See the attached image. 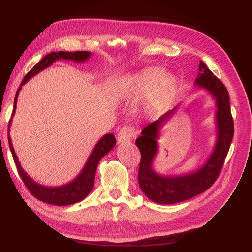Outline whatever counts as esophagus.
Instances as JSON below:
<instances>
[{"instance_id":"34e87169","label":"esophagus","mask_w":252,"mask_h":252,"mask_svg":"<svg viewBox=\"0 0 252 252\" xmlns=\"http://www.w3.org/2000/svg\"><path fill=\"white\" fill-rule=\"evenodd\" d=\"M138 131L133 126L126 125L121 128V130L118 133V142L119 143H127L136 138Z\"/></svg>"}]
</instances>
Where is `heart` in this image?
<instances>
[{"instance_id":"obj_1","label":"heart","mask_w":252,"mask_h":252,"mask_svg":"<svg viewBox=\"0 0 252 252\" xmlns=\"http://www.w3.org/2000/svg\"><path fill=\"white\" fill-rule=\"evenodd\" d=\"M163 72L161 68L151 67L133 75L131 79L133 94L138 95L147 94L156 86L152 104L157 106L162 103L166 97L172 94L177 85V80L172 74H163Z\"/></svg>"}]
</instances>
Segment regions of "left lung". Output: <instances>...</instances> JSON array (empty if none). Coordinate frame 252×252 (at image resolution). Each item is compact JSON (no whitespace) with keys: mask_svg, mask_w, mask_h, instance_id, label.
Here are the masks:
<instances>
[{"mask_svg":"<svg viewBox=\"0 0 252 252\" xmlns=\"http://www.w3.org/2000/svg\"><path fill=\"white\" fill-rule=\"evenodd\" d=\"M199 70L195 85L210 93L217 104V143L207 162L200 169L178 177H164L152 168V163L158 154L157 140L161 127L178 107L167 111L158 120L145 127L141 132L142 135L135 141L141 151L138 179L142 191L155 203H180L206 191L218 179L229 151L234 128L228 90L202 61Z\"/></svg>","mask_w":252,"mask_h":252,"instance_id":"left-lung-1","label":"left lung"}]
</instances>
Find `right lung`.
Returning <instances> with one entry per match:
<instances>
[{
  "instance_id": "1",
  "label": "right lung",
  "mask_w": 252,
  "mask_h": 252,
  "mask_svg": "<svg viewBox=\"0 0 252 252\" xmlns=\"http://www.w3.org/2000/svg\"><path fill=\"white\" fill-rule=\"evenodd\" d=\"M91 53L89 51H73V52H67V51H59V52H50L47 56H45L39 63H37L32 70H30L25 78L23 79L21 86L17 90L16 97H14V105H13V110H12V116L16 112L17 108V101H18V95L19 91L21 90L22 85L30 79L32 78L33 75L39 73L45 68L50 66L55 61L57 60H73L74 62H84L89 59ZM10 119L9 124H8V143H9V148L11 150L12 158L14 164L17 166V169L19 172V175L21 177L23 183H24L26 188L29 190V192L32 193L37 200H40L44 203L52 204L56 206H66V205H71L74 203L81 202L82 200L85 199V197L89 194V192L93 190L94 178H95V171L96 167L100 159L107 155L108 152L113 148L114 145H116V138L112 133L105 134L103 138L97 142V144L94 146L93 152H91L88 161L86 162L84 168L82 169L81 173L70 183H68L66 185L59 186V187H46L37 184L32 178L28 177V174L23 170V168L20 165V162L18 159V157L14 152L10 134H9V129L11 125Z\"/></svg>"
}]
</instances>
